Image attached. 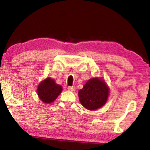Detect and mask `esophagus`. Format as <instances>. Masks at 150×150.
<instances>
[{"label": "esophagus", "instance_id": "obj_1", "mask_svg": "<svg viewBox=\"0 0 150 150\" xmlns=\"http://www.w3.org/2000/svg\"><path fill=\"white\" fill-rule=\"evenodd\" d=\"M68 89L71 91H75V87H68Z\"/></svg>", "mask_w": 150, "mask_h": 150}]
</instances>
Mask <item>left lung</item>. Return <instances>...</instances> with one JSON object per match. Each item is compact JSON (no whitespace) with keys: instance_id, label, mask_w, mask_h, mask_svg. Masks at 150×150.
I'll list each match as a JSON object with an SVG mask.
<instances>
[{"instance_id":"obj_1","label":"left lung","mask_w":150,"mask_h":150,"mask_svg":"<svg viewBox=\"0 0 150 150\" xmlns=\"http://www.w3.org/2000/svg\"><path fill=\"white\" fill-rule=\"evenodd\" d=\"M110 88L102 77H94L87 81L83 88L79 91L80 103L85 108L95 110L105 105Z\"/></svg>"}]
</instances>
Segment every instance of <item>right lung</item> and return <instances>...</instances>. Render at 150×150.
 Segmentation results:
<instances>
[{"label": "right lung", "mask_w": 150, "mask_h": 150, "mask_svg": "<svg viewBox=\"0 0 150 150\" xmlns=\"http://www.w3.org/2000/svg\"><path fill=\"white\" fill-rule=\"evenodd\" d=\"M63 88L54 79L47 77L42 81L38 86L37 93L40 99L45 104L54 102L62 92Z\"/></svg>", "instance_id": "obj_1"}]
</instances>
